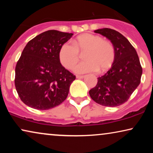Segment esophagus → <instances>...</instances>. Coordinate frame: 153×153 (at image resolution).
<instances>
[{"label": "esophagus", "mask_w": 153, "mask_h": 153, "mask_svg": "<svg viewBox=\"0 0 153 153\" xmlns=\"http://www.w3.org/2000/svg\"><path fill=\"white\" fill-rule=\"evenodd\" d=\"M85 77V76H80V75H77L76 78L77 79H83Z\"/></svg>", "instance_id": "34e87169"}]
</instances>
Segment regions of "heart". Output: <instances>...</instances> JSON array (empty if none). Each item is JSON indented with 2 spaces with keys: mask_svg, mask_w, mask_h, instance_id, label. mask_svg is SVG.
Returning <instances> with one entry per match:
<instances>
[{
  "mask_svg": "<svg viewBox=\"0 0 153 153\" xmlns=\"http://www.w3.org/2000/svg\"><path fill=\"white\" fill-rule=\"evenodd\" d=\"M73 45L65 43L59 50V60L65 68L71 70L79 59V52L85 51V61L74 68L76 74L104 72L112 66L115 60L114 46L99 35L89 33L81 35L72 42Z\"/></svg>",
  "mask_w": 153,
  "mask_h": 153,
  "instance_id": "b5f03b06",
  "label": "heart"
}]
</instances>
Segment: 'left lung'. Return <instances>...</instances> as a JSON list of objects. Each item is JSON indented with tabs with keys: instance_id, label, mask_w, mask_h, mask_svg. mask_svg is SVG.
Returning <instances> with one entry per match:
<instances>
[{
	"instance_id": "obj_1",
	"label": "left lung",
	"mask_w": 153,
	"mask_h": 153,
	"mask_svg": "<svg viewBox=\"0 0 153 153\" xmlns=\"http://www.w3.org/2000/svg\"><path fill=\"white\" fill-rule=\"evenodd\" d=\"M94 32L111 42L115 60L110 70L98 77L97 85L90 90L89 95L102 106H118L128 100L141 82L142 68L139 56L128 39L118 31L105 28Z\"/></svg>"
}]
</instances>
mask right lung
Wrapping results in <instances>:
<instances>
[{
	"instance_id": "obj_1",
	"label": "right lung",
	"mask_w": 153,
	"mask_h": 153,
	"mask_svg": "<svg viewBox=\"0 0 153 153\" xmlns=\"http://www.w3.org/2000/svg\"><path fill=\"white\" fill-rule=\"evenodd\" d=\"M72 35L50 30L27 43L16 63L14 79L18 95L27 106L48 110L68 97L76 76L62 65L58 53Z\"/></svg>"
}]
</instances>
